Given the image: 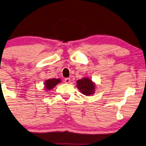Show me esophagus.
Wrapping results in <instances>:
<instances>
[{"mask_svg": "<svg viewBox=\"0 0 146 146\" xmlns=\"http://www.w3.org/2000/svg\"><path fill=\"white\" fill-rule=\"evenodd\" d=\"M70 81H71V79H70V78H66V79H65V82L66 83H69Z\"/></svg>", "mask_w": 146, "mask_h": 146, "instance_id": "34e87169", "label": "esophagus"}]
</instances>
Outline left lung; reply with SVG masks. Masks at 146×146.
I'll return each instance as SVG.
<instances>
[{
  "mask_svg": "<svg viewBox=\"0 0 146 146\" xmlns=\"http://www.w3.org/2000/svg\"><path fill=\"white\" fill-rule=\"evenodd\" d=\"M77 87L83 94L87 96H90L91 95L93 94L96 89L94 83L87 77L77 81Z\"/></svg>",
  "mask_w": 146,
  "mask_h": 146,
  "instance_id": "obj_1",
  "label": "left lung"
}]
</instances>
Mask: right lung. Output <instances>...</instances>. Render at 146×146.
I'll return each mask as SVG.
<instances>
[{"label": "right lung", "mask_w": 146, "mask_h": 146, "mask_svg": "<svg viewBox=\"0 0 146 146\" xmlns=\"http://www.w3.org/2000/svg\"><path fill=\"white\" fill-rule=\"evenodd\" d=\"M61 82L60 79H47L44 82V87L46 91L50 90L51 89L54 88V87L56 86L58 83Z\"/></svg>", "instance_id": "1"}]
</instances>
